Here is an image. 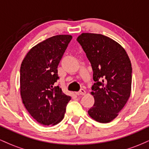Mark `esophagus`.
<instances>
[{
  "mask_svg": "<svg viewBox=\"0 0 149 149\" xmlns=\"http://www.w3.org/2000/svg\"><path fill=\"white\" fill-rule=\"evenodd\" d=\"M86 93V91L84 90V89H80V90L79 92H76V94L77 95H84Z\"/></svg>",
  "mask_w": 149,
  "mask_h": 149,
  "instance_id": "34e87169",
  "label": "esophagus"
}]
</instances>
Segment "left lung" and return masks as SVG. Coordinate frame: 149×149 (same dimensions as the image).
I'll return each mask as SVG.
<instances>
[{"mask_svg":"<svg viewBox=\"0 0 149 149\" xmlns=\"http://www.w3.org/2000/svg\"><path fill=\"white\" fill-rule=\"evenodd\" d=\"M93 71L91 94L95 98L88 114L97 122L113 120L130 96L132 69L119 43L102 34L83 33L77 38Z\"/></svg>","mask_w":149,"mask_h":149,"instance_id":"8db88e82","label":"left lung"}]
</instances>
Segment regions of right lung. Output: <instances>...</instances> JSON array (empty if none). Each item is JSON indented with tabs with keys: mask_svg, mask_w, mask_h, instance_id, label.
Listing matches in <instances>:
<instances>
[{
	"mask_svg": "<svg viewBox=\"0 0 149 149\" xmlns=\"http://www.w3.org/2000/svg\"><path fill=\"white\" fill-rule=\"evenodd\" d=\"M72 39L70 35L54 36L30 49L20 67V93L30 115L43 125H57L64 118L71 97L55 83L57 66Z\"/></svg>",
	"mask_w": 149,
	"mask_h": 149,
	"instance_id": "add662e5",
	"label": "right lung"
}]
</instances>
